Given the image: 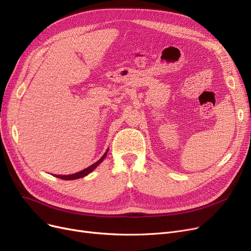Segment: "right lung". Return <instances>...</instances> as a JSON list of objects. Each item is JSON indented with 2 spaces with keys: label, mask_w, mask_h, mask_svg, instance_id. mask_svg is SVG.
Returning a JSON list of instances; mask_svg holds the SVG:
<instances>
[{
  "label": "right lung",
  "mask_w": 251,
  "mask_h": 251,
  "mask_svg": "<svg viewBox=\"0 0 251 251\" xmlns=\"http://www.w3.org/2000/svg\"><path fill=\"white\" fill-rule=\"evenodd\" d=\"M108 151L109 150H107V151H105L104 153H103V155L100 157V159L98 161V162H96L95 164H92L91 166H89V167H87L86 169H84V170H82V171H80V172H77V173H75V174H72V175H57L56 177L57 178H60V179H64V180H75V179H79V178H82V177H84V176H86V175H88L89 173H91L92 171H94L103 160H104V157L107 156V153H108Z\"/></svg>",
  "instance_id": "obj_1"
}]
</instances>
